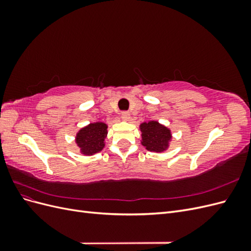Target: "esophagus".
<instances>
[{
  "label": "esophagus",
  "instance_id": "1",
  "mask_svg": "<svg viewBox=\"0 0 251 251\" xmlns=\"http://www.w3.org/2000/svg\"><path fill=\"white\" fill-rule=\"evenodd\" d=\"M130 118H131V115H130V113L128 112H123L121 113V119L123 120H125V121H128L130 120Z\"/></svg>",
  "mask_w": 251,
  "mask_h": 251
}]
</instances>
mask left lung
Returning a JSON list of instances; mask_svg holds the SVG:
<instances>
[{
    "label": "left lung",
    "mask_w": 251,
    "mask_h": 251,
    "mask_svg": "<svg viewBox=\"0 0 251 251\" xmlns=\"http://www.w3.org/2000/svg\"><path fill=\"white\" fill-rule=\"evenodd\" d=\"M141 144L146 150L154 153H163L170 148L173 135L170 128L156 120H149L140 124Z\"/></svg>",
    "instance_id": "obj_1"
}]
</instances>
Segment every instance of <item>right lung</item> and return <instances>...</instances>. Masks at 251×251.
Here are the masks:
<instances>
[{
    "label": "right lung",
    "mask_w": 251,
    "mask_h": 251,
    "mask_svg": "<svg viewBox=\"0 0 251 251\" xmlns=\"http://www.w3.org/2000/svg\"><path fill=\"white\" fill-rule=\"evenodd\" d=\"M108 135V125L102 121L91 123L81 127L75 136V143L79 153L85 156H92L101 151L105 146L104 139Z\"/></svg>",
    "instance_id": "obj_1"
}]
</instances>
